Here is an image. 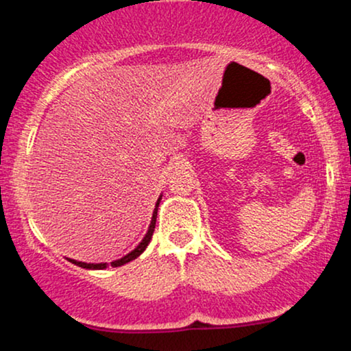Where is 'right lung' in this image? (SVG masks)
I'll list each match as a JSON object with an SVG mask.
<instances>
[{"mask_svg": "<svg viewBox=\"0 0 351 351\" xmlns=\"http://www.w3.org/2000/svg\"><path fill=\"white\" fill-rule=\"evenodd\" d=\"M160 199H162V196H160L158 201H156V206H155V209H153L152 223H150V226H148V231H147V234H145V237L142 239V243H140L138 245H136V247L134 249V251L128 252L127 256H123L122 259L114 261V263H110L112 267H119V265H123V264L130 263V261L136 259V257H138L140 254H142V252L145 251V249H147V245L150 244L152 236H153V231H155V224H156V213H158V204H160ZM69 261H71L72 264L79 265V267H82V269H97V271H100V269H106L107 265H108L107 263H100V264H87V263H80V261H74V259H69Z\"/></svg>", "mask_w": 351, "mask_h": 351, "instance_id": "right-lung-1", "label": "right lung"}]
</instances>
